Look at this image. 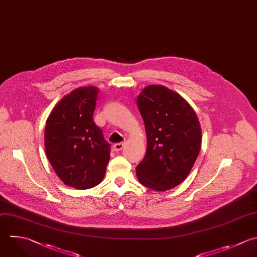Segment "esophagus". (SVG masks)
Returning a JSON list of instances; mask_svg holds the SVG:
<instances>
[{
	"label": "esophagus",
	"mask_w": 257,
	"mask_h": 257,
	"mask_svg": "<svg viewBox=\"0 0 257 257\" xmlns=\"http://www.w3.org/2000/svg\"><path fill=\"white\" fill-rule=\"evenodd\" d=\"M124 146H125V143H117V144H115V145L113 146V150H114L115 152H118V151L122 150Z\"/></svg>",
	"instance_id": "esophagus-1"
}]
</instances>
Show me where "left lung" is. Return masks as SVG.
Here are the masks:
<instances>
[{
  "mask_svg": "<svg viewBox=\"0 0 257 257\" xmlns=\"http://www.w3.org/2000/svg\"><path fill=\"white\" fill-rule=\"evenodd\" d=\"M137 104L147 134V152L136 168L138 179L150 189L171 190L188 177L200 153V121L179 93L163 85L145 87Z\"/></svg>",
  "mask_w": 257,
  "mask_h": 257,
  "instance_id": "8db88e82",
  "label": "left lung"
}]
</instances>
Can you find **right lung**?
<instances>
[{
	"label": "right lung",
	"instance_id": "obj_1",
	"mask_svg": "<svg viewBox=\"0 0 257 257\" xmlns=\"http://www.w3.org/2000/svg\"><path fill=\"white\" fill-rule=\"evenodd\" d=\"M98 88L79 87L54 106L45 125V152L60 180L85 190L104 178L110 145L93 121Z\"/></svg>",
	"mask_w": 257,
	"mask_h": 257
}]
</instances>
